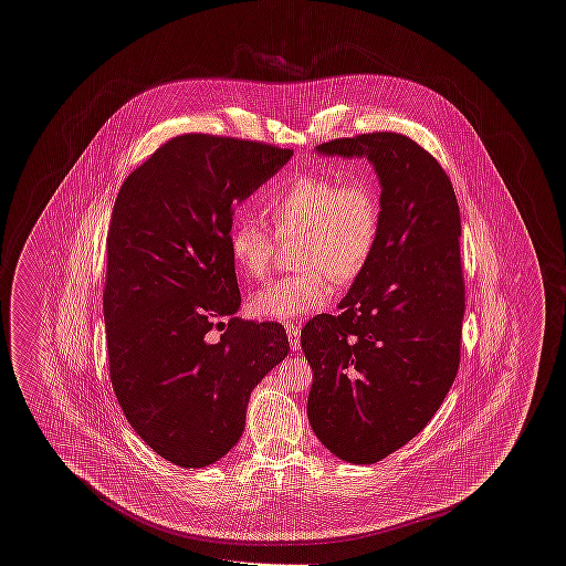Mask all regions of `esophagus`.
<instances>
[{
    "label": "esophagus",
    "mask_w": 566,
    "mask_h": 566,
    "mask_svg": "<svg viewBox=\"0 0 566 566\" xmlns=\"http://www.w3.org/2000/svg\"><path fill=\"white\" fill-rule=\"evenodd\" d=\"M284 328H286V335H289V342H291L293 350H298L301 348V328L291 323L284 324Z\"/></svg>",
    "instance_id": "1"
}]
</instances>
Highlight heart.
<instances>
[{"label":"heart","mask_w":566,"mask_h":566,"mask_svg":"<svg viewBox=\"0 0 566 566\" xmlns=\"http://www.w3.org/2000/svg\"><path fill=\"white\" fill-rule=\"evenodd\" d=\"M273 231L256 218L242 216L231 224L229 252L248 277L270 273L277 238L298 233L296 265L305 270L271 280L250 298L254 316L295 321L324 307L333 296V280L352 284L367 270L381 227V203L371 182L303 174L268 197Z\"/></svg>","instance_id":"b5f03b06"}]
</instances>
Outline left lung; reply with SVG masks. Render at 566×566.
I'll return each instance as SVG.
<instances>
[{
	"instance_id": "left-lung-1",
	"label": "left lung",
	"mask_w": 566,
	"mask_h": 566,
	"mask_svg": "<svg viewBox=\"0 0 566 566\" xmlns=\"http://www.w3.org/2000/svg\"><path fill=\"white\" fill-rule=\"evenodd\" d=\"M381 185L376 252L342 298L301 331L314 371L307 418L342 460L374 464L431 422L454 384L464 318L457 192L439 161L392 132L331 139Z\"/></svg>"
}]
</instances>
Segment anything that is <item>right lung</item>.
<instances>
[{
	"mask_svg": "<svg viewBox=\"0 0 566 566\" xmlns=\"http://www.w3.org/2000/svg\"><path fill=\"white\" fill-rule=\"evenodd\" d=\"M291 157L265 142L178 135L116 195L104 286L109 379L134 431L178 467H208L240 441L252 388L291 352L282 324L233 316L242 295L229 252L238 203Z\"/></svg>",
	"mask_w": 566,
	"mask_h": 566,
	"instance_id": "1",
	"label": "right lung"
}]
</instances>
